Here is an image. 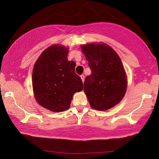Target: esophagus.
Masks as SVG:
<instances>
[{"instance_id":"obj_1","label":"esophagus","mask_w":159,"mask_h":159,"mask_svg":"<svg viewBox=\"0 0 159 159\" xmlns=\"http://www.w3.org/2000/svg\"><path fill=\"white\" fill-rule=\"evenodd\" d=\"M80 78L81 79V81H82V82H84V80H85V76H84V75H80Z\"/></svg>"}]
</instances>
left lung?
<instances>
[{
    "instance_id": "left-lung-1",
    "label": "left lung",
    "mask_w": 159,
    "mask_h": 159,
    "mask_svg": "<svg viewBox=\"0 0 159 159\" xmlns=\"http://www.w3.org/2000/svg\"><path fill=\"white\" fill-rule=\"evenodd\" d=\"M80 47L91 70L84 85L90 106L99 111L113 107L122 100L127 88V78L121 58L103 42Z\"/></svg>"
}]
</instances>
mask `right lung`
Returning <instances> with one entry per match:
<instances>
[{
	"instance_id": "obj_1",
	"label": "right lung",
	"mask_w": 159,
	"mask_h": 159,
	"mask_svg": "<svg viewBox=\"0 0 159 159\" xmlns=\"http://www.w3.org/2000/svg\"><path fill=\"white\" fill-rule=\"evenodd\" d=\"M68 52L69 47L52 45L42 53L33 68L35 99L53 112L68 109L74 94L83 89L82 81L75 73V63L68 60Z\"/></svg>"
}]
</instances>
